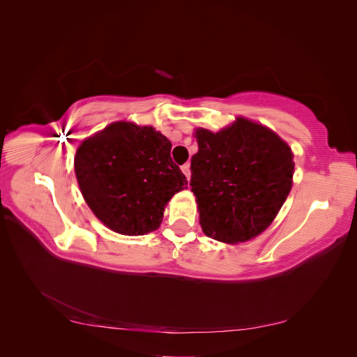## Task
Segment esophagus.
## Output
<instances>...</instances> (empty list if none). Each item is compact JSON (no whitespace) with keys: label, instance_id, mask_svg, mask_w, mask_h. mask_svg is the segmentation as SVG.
Masks as SVG:
<instances>
[{"label":"esophagus","instance_id":"obj_1","mask_svg":"<svg viewBox=\"0 0 357 357\" xmlns=\"http://www.w3.org/2000/svg\"><path fill=\"white\" fill-rule=\"evenodd\" d=\"M181 171H183V174L186 176V178L189 180V178H190V165H189V164L181 165Z\"/></svg>","mask_w":357,"mask_h":357}]
</instances>
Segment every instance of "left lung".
I'll list each match as a JSON object with an SVG mask.
<instances>
[{"instance_id": "1", "label": "left lung", "mask_w": 357, "mask_h": 357, "mask_svg": "<svg viewBox=\"0 0 357 357\" xmlns=\"http://www.w3.org/2000/svg\"><path fill=\"white\" fill-rule=\"evenodd\" d=\"M190 186L205 235L236 244L273 223L291 189L294 153L271 129L248 119L219 132L198 128Z\"/></svg>"}]
</instances>
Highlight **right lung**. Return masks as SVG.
Masks as SVG:
<instances>
[{
    "label": "right lung",
    "mask_w": 357,
    "mask_h": 357,
    "mask_svg": "<svg viewBox=\"0 0 357 357\" xmlns=\"http://www.w3.org/2000/svg\"><path fill=\"white\" fill-rule=\"evenodd\" d=\"M74 171L89 208L122 235L156 231L168 201L188 188L171 159L169 139L131 122L110 123L86 138L75 152Z\"/></svg>",
    "instance_id": "1"
}]
</instances>
